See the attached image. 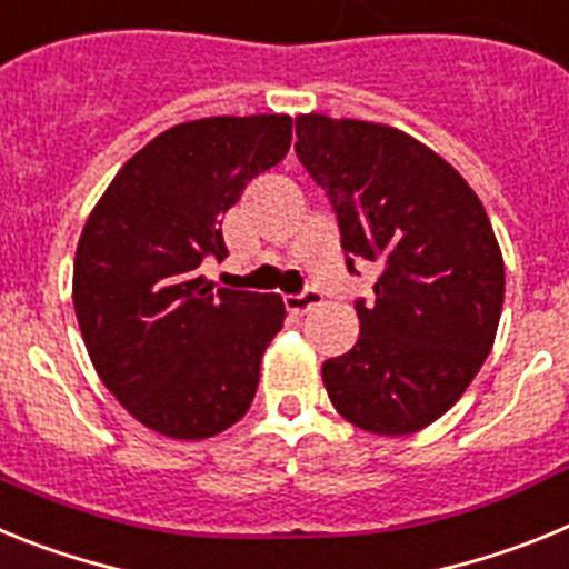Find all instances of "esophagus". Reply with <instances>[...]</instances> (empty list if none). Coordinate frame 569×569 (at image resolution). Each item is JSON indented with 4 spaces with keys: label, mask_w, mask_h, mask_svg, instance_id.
I'll list each match as a JSON object with an SVG mask.
<instances>
[{
    "label": "esophagus",
    "mask_w": 569,
    "mask_h": 569,
    "mask_svg": "<svg viewBox=\"0 0 569 569\" xmlns=\"http://www.w3.org/2000/svg\"><path fill=\"white\" fill-rule=\"evenodd\" d=\"M284 305H288L290 313L305 316V313H308V310L319 308V305H321V293H316V290H305V293H299V296H288V299H284Z\"/></svg>",
    "instance_id": "esophagus-1"
}]
</instances>
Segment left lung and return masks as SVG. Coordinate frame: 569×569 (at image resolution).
I'll use <instances>...</instances> for the list:
<instances>
[{
    "label": "left lung",
    "instance_id": "1",
    "mask_svg": "<svg viewBox=\"0 0 569 569\" xmlns=\"http://www.w3.org/2000/svg\"><path fill=\"white\" fill-rule=\"evenodd\" d=\"M296 153L325 188L347 268L379 261L359 341L321 365L341 419L410 436L461 399L505 301V259L481 199L436 150L390 124L296 116Z\"/></svg>",
    "mask_w": 569,
    "mask_h": 569
}]
</instances>
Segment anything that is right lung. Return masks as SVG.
<instances>
[{"label": "right lung", "instance_id": "obj_1", "mask_svg": "<svg viewBox=\"0 0 569 569\" xmlns=\"http://www.w3.org/2000/svg\"><path fill=\"white\" fill-rule=\"evenodd\" d=\"M290 139L288 113L173 124L130 156L90 210L73 310L102 385L148 430L202 441L248 413L284 301L213 290L199 264L228 256L222 216L288 156Z\"/></svg>", "mask_w": 569, "mask_h": 569}]
</instances>
